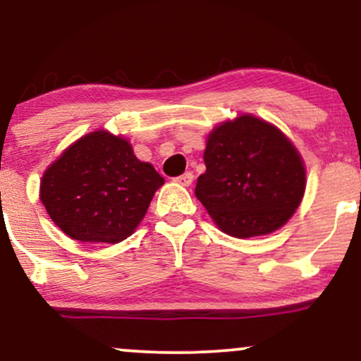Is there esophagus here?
Wrapping results in <instances>:
<instances>
[{
	"mask_svg": "<svg viewBox=\"0 0 361 361\" xmlns=\"http://www.w3.org/2000/svg\"><path fill=\"white\" fill-rule=\"evenodd\" d=\"M175 181L178 185H183V186H190L192 185V181H193V173H190V171H186V173H183V175L181 176H178V178H175Z\"/></svg>",
	"mask_w": 361,
	"mask_h": 361,
	"instance_id": "34e87169",
	"label": "esophagus"
}]
</instances>
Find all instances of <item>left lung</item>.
Instances as JSON below:
<instances>
[{
    "instance_id": "8db88e82",
    "label": "left lung",
    "mask_w": 361,
    "mask_h": 361,
    "mask_svg": "<svg viewBox=\"0 0 361 361\" xmlns=\"http://www.w3.org/2000/svg\"><path fill=\"white\" fill-rule=\"evenodd\" d=\"M204 161L195 195L226 234H270L299 209L304 161L271 123L252 115L227 120L209 134Z\"/></svg>"
}]
</instances>
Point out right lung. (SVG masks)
<instances>
[{"label": "right lung", "mask_w": 361, "mask_h": 361, "mask_svg": "<svg viewBox=\"0 0 361 361\" xmlns=\"http://www.w3.org/2000/svg\"><path fill=\"white\" fill-rule=\"evenodd\" d=\"M164 178L135 157L127 139L94 130L45 169L40 200L64 234L81 243L127 239Z\"/></svg>", "instance_id": "obj_1"}]
</instances>
